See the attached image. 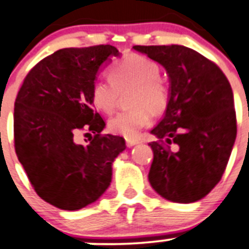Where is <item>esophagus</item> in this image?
Here are the masks:
<instances>
[{"mask_svg":"<svg viewBox=\"0 0 249 249\" xmlns=\"http://www.w3.org/2000/svg\"><path fill=\"white\" fill-rule=\"evenodd\" d=\"M137 144H139V142L137 139H126V145L128 148H132V146L137 145Z\"/></svg>","mask_w":249,"mask_h":249,"instance_id":"1","label":"esophagus"}]
</instances>
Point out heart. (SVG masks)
Segmentation results:
<instances>
[{"label": "heart", "instance_id": "heart-1", "mask_svg": "<svg viewBox=\"0 0 249 249\" xmlns=\"http://www.w3.org/2000/svg\"><path fill=\"white\" fill-rule=\"evenodd\" d=\"M108 77L111 82L98 79L93 83L91 104L96 110L111 113L117 106L120 94L133 89L131 106L134 108L111 117L107 127L115 134L136 138L151 122V112L162 113L169 104V89L160 79V67L144 56L131 53L111 66Z\"/></svg>", "mask_w": 249, "mask_h": 249}]
</instances>
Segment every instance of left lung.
<instances>
[{"mask_svg": "<svg viewBox=\"0 0 249 249\" xmlns=\"http://www.w3.org/2000/svg\"><path fill=\"white\" fill-rule=\"evenodd\" d=\"M166 70L169 104L151 129L159 142L149 182L154 191L175 203L204 198L221 179L235 144L237 126L233 93L222 71L189 47L133 46ZM167 143H176L171 151Z\"/></svg>", "mask_w": 249, "mask_h": 249, "instance_id": "8db88e82", "label": "left lung"}]
</instances>
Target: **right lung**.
Wrapping results in <instances>:
<instances>
[{
  "label": "right lung",
  "mask_w": 249,
  "mask_h": 249,
  "mask_svg": "<svg viewBox=\"0 0 249 249\" xmlns=\"http://www.w3.org/2000/svg\"><path fill=\"white\" fill-rule=\"evenodd\" d=\"M111 56H120L111 45L58 50L28 73L17 95L16 154L37 196L58 209L96 202L110 186L112 162L126 149L122 137L101 136L105 122L90 99ZM83 128L97 133L87 146L74 139Z\"/></svg>",
  "instance_id": "right-lung-1"
}]
</instances>
